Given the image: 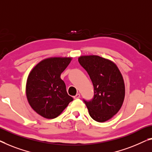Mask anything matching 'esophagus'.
Listing matches in <instances>:
<instances>
[{"label": "esophagus", "instance_id": "34e87169", "mask_svg": "<svg viewBox=\"0 0 152 152\" xmlns=\"http://www.w3.org/2000/svg\"><path fill=\"white\" fill-rule=\"evenodd\" d=\"M80 94H77L76 96H74V99H78V98H80Z\"/></svg>", "mask_w": 152, "mask_h": 152}]
</instances>
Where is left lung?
<instances>
[{"label":"left lung","instance_id":"obj_1","mask_svg":"<svg viewBox=\"0 0 152 152\" xmlns=\"http://www.w3.org/2000/svg\"><path fill=\"white\" fill-rule=\"evenodd\" d=\"M80 63L89 75L94 87L91 100L83 99L91 117L104 122L116 115L123 104L125 85L121 72L111 61L96 55L81 56Z\"/></svg>","mask_w":152,"mask_h":152}]
</instances>
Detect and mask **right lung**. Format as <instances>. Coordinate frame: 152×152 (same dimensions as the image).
Listing matches in <instances>:
<instances>
[{
  "instance_id": "right-lung-1",
  "label": "right lung",
  "mask_w": 152,
  "mask_h": 152,
  "mask_svg": "<svg viewBox=\"0 0 152 152\" xmlns=\"http://www.w3.org/2000/svg\"><path fill=\"white\" fill-rule=\"evenodd\" d=\"M71 57H51L40 61L27 78V99L35 111L46 119L57 117L72 97L67 94L61 74L71 62Z\"/></svg>"
}]
</instances>
